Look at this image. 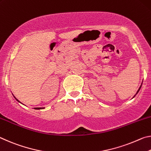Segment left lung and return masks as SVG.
I'll return each mask as SVG.
<instances>
[{
    "instance_id": "obj_1",
    "label": "left lung",
    "mask_w": 151,
    "mask_h": 151,
    "mask_svg": "<svg viewBox=\"0 0 151 151\" xmlns=\"http://www.w3.org/2000/svg\"><path fill=\"white\" fill-rule=\"evenodd\" d=\"M141 86H142V84H141V86H140V88H139V89H138V91H137V93H136V94H135V95L134 96H134H135L136 95H137V93H138V92H139V90H140V88H141ZM134 97H133V98H134Z\"/></svg>"
}]
</instances>
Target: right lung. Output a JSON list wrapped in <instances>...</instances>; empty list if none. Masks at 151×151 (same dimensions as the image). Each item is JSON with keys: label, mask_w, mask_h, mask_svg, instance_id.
I'll return each mask as SVG.
<instances>
[{"label": "right lung", "mask_w": 151, "mask_h": 151, "mask_svg": "<svg viewBox=\"0 0 151 151\" xmlns=\"http://www.w3.org/2000/svg\"><path fill=\"white\" fill-rule=\"evenodd\" d=\"M14 98L16 99V100H17V101H18V102H20V103H21V102H19V100H17V98H16L15 97H14ZM44 108H34V109H35V110H41V109H44Z\"/></svg>", "instance_id": "right-lung-1"}]
</instances>
